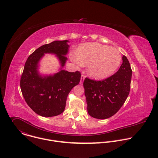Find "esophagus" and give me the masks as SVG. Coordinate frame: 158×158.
Masks as SVG:
<instances>
[{"label": "esophagus", "mask_w": 158, "mask_h": 158, "mask_svg": "<svg viewBox=\"0 0 158 158\" xmlns=\"http://www.w3.org/2000/svg\"><path fill=\"white\" fill-rule=\"evenodd\" d=\"M85 76L84 74H82V75H81V81H80V84H83V82H84V79H85Z\"/></svg>", "instance_id": "1"}]
</instances>
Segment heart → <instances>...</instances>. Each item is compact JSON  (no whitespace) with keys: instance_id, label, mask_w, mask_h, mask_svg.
I'll use <instances>...</instances> for the list:
<instances>
[{"instance_id":"b5f03b06","label":"heart","mask_w":158,"mask_h":158,"mask_svg":"<svg viewBox=\"0 0 158 158\" xmlns=\"http://www.w3.org/2000/svg\"><path fill=\"white\" fill-rule=\"evenodd\" d=\"M71 59L78 65L89 64V76L96 79H102L116 72L122 57L117 49L93 42L81 44L77 53L72 54Z\"/></svg>"}]
</instances>
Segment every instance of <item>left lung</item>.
<instances>
[{
	"mask_svg": "<svg viewBox=\"0 0 158 158\" xmlns=\"http://www.w3.org/2000/svg\"><path fill=\"white\" fill-rule=\"evenodd\" d=\"M131 76L129 62L123 56L120 68L113 75L102 81L85 77L83 85L89 114L99 119L114 115L129 94Z\"/></svg>",
	"mask_w": 158,
	"mask_h": 158,
	"instance_id": "1",
	"label": "left lung"
}]
</instances>
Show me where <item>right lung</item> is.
<instances>
[{"instance_id":"1","label":"right lung","mask_w":158,"mask_h":158,"mask_svg":"<svg viewBox=\"0 0 158 158\" xmlns=\"http://www.w3.org/2000/svg\"><path fill=\"white\" fill-rule=\"evenodd\" d=\"M65 40H56L37 49L27 58L20 85L27 105L36 114L43 117L60 114L65 107L67 96L81 80V73L60 70L53 76H41L38 64L44 54H56L63 67L67 59L69 45Z\"/></svg>"}]
</instances>
